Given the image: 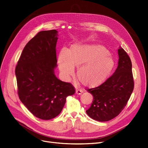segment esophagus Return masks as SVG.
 <instances>
[{
	"label": "esophagus",
	"mask_w": 148,
	"mask_h": 148,
	"mask_svg": "<svg viewBox=\"0 0 148 148\" xmlns=\"http://www.w3.org/2000/svg\"><path fill=\"white\" fill-rule=\"evenodd\" d=\"M82 92H83V90H82V89H76V94H77V95H80V94H81L82 93Z\"/></svg>",
	"instance_id": "1"
}]
</instances>
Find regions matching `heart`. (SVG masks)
Instances as JSON below:
<instances>
[{
    "label": "heart",
    "mask_w": 148,
    "mask_h": 148,
    "mask_svg": "<svg viewBox=\"0 0 148 148\" xmlns=\"http://www.w3.org/2000/svg\"><path fill=\"white\" fill-rule=\"evenodd\" d=\"M59 69L64 76L72 75L78 67L77 76L85 86L95 87L104 83L115 66L109 51L98 44H75L69 50L63 48L58 56Z\"/></svg>",
    "instance_id": "heart-1"
}]
</instances>
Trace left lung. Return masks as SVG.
Instances as JSON below:
<instances>
[{
    "mask_svg": "<svg viewBox=\"0 0 148 148\" xmlns=\"http://www.w3.org/2000/svg\"><path fill=\"white\" fill-rule=\"evenodd\" d=\"M118 66L107 80L99 86L87 89L93 96L87 114L99 121H109L117 116L126 107L134 89L132 64L127 53L118 50Z\"/></svg>",
    "mask_w": 148,
    "mask_h": 148,
    "instance_id": "obj_1",
    "label": "left lung"
}]
</instances>
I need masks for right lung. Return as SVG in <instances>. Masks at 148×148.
<instances>
[{"mask_svg": "<svg viewBox=\"0 0 148 148\" xmlns=\"http://www.w3.org/2000/svg\"><path fill=\"white\" fill-rule=\"evenodd\" d=\"M56 29L42 31L25 46L15 68L18 94L32 114L50 120L61 112L67 97L75 92L74 86L58 79Z\"/></svg>", "mask_w": 148, "mask_h": 148, "instance_id": "add662e5", "label": "right lung"}]
</instances>
